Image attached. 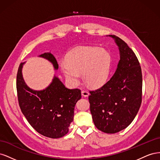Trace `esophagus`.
Masks as SVG:
<instances>
[{
  "label": "esophagus",
  "mask_w": 160,
  "mask_h": 160,
  "mask_svg": "<svg viewBox=\"0 0 160 160\" xmlns=\"http://www.w3.org/2000/svg\"><path fill=\"white\" fill-rule=\"evenodd\" d=\"M81 94H82V95H83V97H85V98H87V97H88V96H89V92H88V91H84V90L81 91Z\"/></svg>",
  "instance_id": "34e87169"
}]
</instances>
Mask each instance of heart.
Instances as JSON below:
<instances>
[{"label": "heart", "instance_id": "b5f03b06", "mask_svg": "<svg viewBox=\"0 0 160 160\" xmlns=\"http://www.w3.org/2000/svg\"><path fill=\"white\" fill-rule=\"evenodd\" d=\"M67 62L61 65L62 72L72 85H75L82 74L83 81L91 88H98L108 81L112 57L110 52L99 47H85L71 51Z\"/></svg>", "mask_w": 160, "mask_h": 160}]
</instances>
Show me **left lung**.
I'll use <instances>...</instances> for the list:
<instances>
[{"label":"left lung","mask_w":160,"mask_h":160,"mask_svg":"<svg viewBox=\"0 0 160 160\" xmlns=\"http://www.w3.org/2000/svg\"><path fill=\"white\" fill-rule=\"evenodd\" d=\"M113 38L120 60L115 73L103 86L90 91V111L95 127L107 133H115L128 127L142 103V74L138 58L122 39Z\"/></svg>","instance_id":"8db88e82"}]
</instances>
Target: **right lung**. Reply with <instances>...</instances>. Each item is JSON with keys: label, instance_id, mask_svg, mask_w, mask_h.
Returning a JSON list of instances; mask_svg holds the SVG:
<instances>
[{"label": "right lung", "instance_id": "add662e5", "mask_svg": "<svg viewBox=\"0 0 160 160\" xmlns=\"http://www.w3.org/2000/svg\"><path fill=\"white\" fill-rule=\"evenodd\" d=\"M42 57L51 62L55 70L59 65L51 52H45ZM21 62L17 76L18 103L28 122L38 133L50 138H59L69 132L73 121L76 103L81 98V90L69 89L55 75L51 83L42 90L31 89L22 77Z\"/></svg>", "mask_w": 160, "mask_h": 160}]
</instances>
